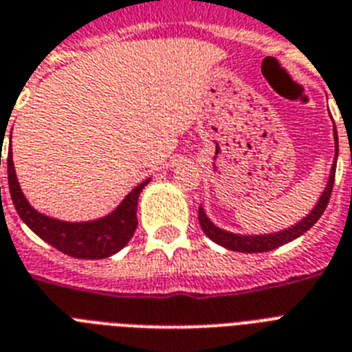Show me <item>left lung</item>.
<instances>
[{
    "instance_id": "obj_1",
    "label": "left lung",
    "mask_w": 352,
    "mask_h": 352,
    "mask_svg": "<svg viewBox=\"0 0 352 352\" xmlns=\"http://www.w3.org/2000/svg\"><path fill=\"white\" fill-rule=\"evenodd\" d=\"M334 142H336V157H338V135H336V128H334ZM336 157H334V164L331 168L329 182H327V188L320 197L318 204L315 206V210L311 211L309 215L305 217L304 221L295 224L293 228L285 231H278V233H273V235H260V236H241L233 235V233H228V231L217 228V226L211 224V221L206 217L204 210L199 208V222H201L202 231L206 233V236H210L211 241L217 242V244L224 245L228 250L233 251H242V253H264V251L276 250L280 245L287 244V242L295 241L300 235H304L305 231H309L313 226L316 224L320 217L324 215L325 208L329 204L331 193H333V184H334V173H336Z\"/></svg>"
}]
</instances>
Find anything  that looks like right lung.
<instances>
[{
    "label": "right lung",
    "mask_w": 352,
    "mask_h": 352,
    "mask_svg": "<svg viewBox=\"0 0 352 352\" xmlns=\"http://www.w3.org/2000/svg\"><path fill=\"white\" fill-rule=\"evenodd\" d=\"M3 139V133H1ZM1 164V162H0ZM8 190L21 221L43 241L74 258H107L128 244L137 228V199L150 181L141 182L128 193L111 215L94 222H61L37 213L23 197L14 171L12 153L7 155Z\"/></svg>",
    "instance_id": "right-lung-1"
}]
</instances>
